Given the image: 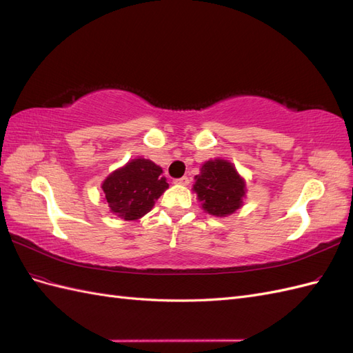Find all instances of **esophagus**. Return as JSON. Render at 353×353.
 Returning a JSON list of instances; mask_svg holds the SVG:
<instances>
[{"label": "esophagus", "instance_id": "obj_1", "mask_svg": "<svg viewBox=\"0 0 353 353\" xmlns=\"http://www.w3.org/2000/svg\"><path fill=\"white\" fill-rule=\"evenodd\" d=\"M188 183H190V179H188L187 176L174 179V184H175V185H183V187H185V185H188Z\"/></svg>", "mask_w": 353, "mask_h": 353}]
</instances>
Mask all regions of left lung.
<instances>
[{
  "mask_svg": "<svg viewBox=\"0 0 353 353\" xmlns=\"http://www.w3.org/2000/svg\"><path fill=\"white\" fill-rule=\"evenodd\" d=\"M193 191L201 203V209L213 216H230L243 206L245 199V181L230 160L210 159L194 176Z\"/></svg>",
  "mask_w": 353,
  "mask_h": 353,
  "instance_id": "left-lung-1",
  "label": "left lung"
}]
</instances>
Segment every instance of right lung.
<instances>
[{
	"mask_svg": "<svg viewBox=\"0 0 353 353\" xmlns=\"http://www.w3.org/2000/svg\"><path fill=\"white\" fill-rule=\"evenodd\" d=\"M168 188L162 168L144 157H135L117 168L101 184L110 212L123 221L147 215Z\"/></svg>",
	"mask_w": 353,
	"mask_h": 353,
	"instance_id": "1",
	"label": "right lung"
}]
</instances>
